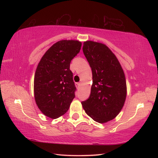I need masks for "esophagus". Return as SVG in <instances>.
Returning <instances> with one entry per match:
<instances>
[{"label": "esophagus", "instance_id": "esophagus-1", "mask_svg": "<svg viewBox=\"0 0 158 158\" xmlns=\"http://www.w3.org/2000/svg\"><path fill=\"white\" fill-rule=\"evenodd\" d=\"M75 85H76V87L77 88V89H79L80 87H81V83H76Z\"/></svg>", "mask_w": 158, "mask_h": 158}]
</instances>
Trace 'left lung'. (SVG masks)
Instances as JSON below:
<instances>
[{"label": "left lung", "mask_w": 158, "mask_h": 158, "mask_svg": "<svg viewBox=\"0 0 158 158\" xmlns=\"http://www.w3.org/2000/svg\"><path fill=\"white\" fill-rule=\"evenodd\" d=\"M83 52L93 79L89 97L81 102L83 108L95 122L105 123L118 115L125 102V75L116 56L102 43L85 41Z\"/></svg>", "instance_id": "left-lung-1"}]
</instances>
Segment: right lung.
Instances as JSON below:
<instances>
[{
	"label": "right lung",
	"instance_id": "obj_1",
	"mask_svg": "<svg viewBox=\"0 0 158 158\" xmlns=\"http://www.w3.org/2000/svg\"><path fill=\"white\" fill-rule=\"evenodd\" d=\"M81 47L78 41L57 42L45 52L36 68L35 101L41 112L50 118L56 119L65 114L75 97L76 87L70 64Z\"/></svg>",
	"mask_w": 158,
	"mask_h": 158
}]
</instances>
